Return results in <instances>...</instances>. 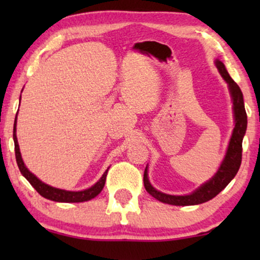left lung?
<instances>
[{
	"mask_svg": "<svg viewBox=\"0 0 260 260\" xmlns=\"http://www.w3.org/2000/svg\"><path fill=\"white\" fill-rule=\"evenodd\" d=\"M215 65L218 67L219 72L223 79L229 84L230 92L233 101L234 118H236V126L233 129V134L232 137H231L226 156L223 158L221 166H220L218 173L208 182L202 184L194 193L189 195H180V197H177V195H168L156 190L151 186L150 182H149L148 170L145 168L143 176L145 189L155 199H157L161 202H165V204L175 206H191L204 204V202L216 197L232 181L240 168L241 156H243V138L247 127V115L246 111H245L243 92H241L240 87L238 86L236 81L230 77L229 72L225 69V65L221 61L216 60Z\"/></svg>",
	"mask_w": 260,
	"mask_h": 260,
	"instance_id": "left-lung-1",
	"label": "left lung"
}]
</instances>
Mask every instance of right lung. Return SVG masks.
I'll return each mask as SVG.
<instances>
[{
    "label": "right lung",
    "instance_id": "add662e5",
    "mask_svg": "<svg viewBox=\"0 0 260 260\" xmlns=\"http://www.w3.org/2000/svg\"><path fill=\"white\" fill-rule=\"evenodd\" d=\"M13 138H14V144H15V157H16V162H17V166H19L20 172L28 181H29V183L35 188V190H37L41 197L48 199V200L56 201V202H83V201H88L91 200V199L95 198L99 193H101L103 188H104L109 168L105 170L104 174H103L101 180H99L94 186L88 188V189H85L81 191H69V190L58 189V188L48 186V184H46L42 182V181L39 180L38 177L35 176L34 174H31L29 170L26 168V166H24L22 157H21L19 143H17V138H16V118H15V122H14Z\"/></svg>",
    "mask_w": 260,
    "mask_h": 260
}]
</instances>
